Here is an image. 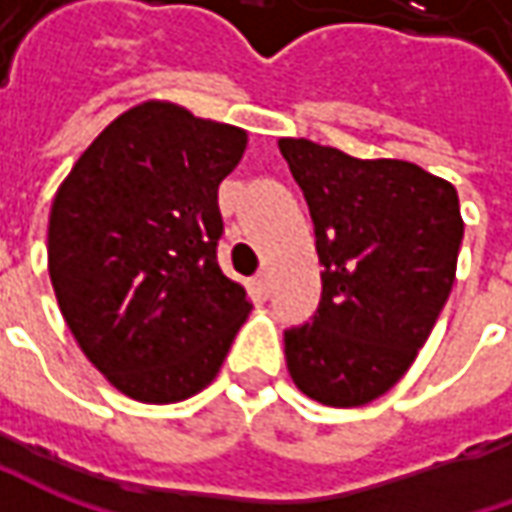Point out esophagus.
Instances as JSON below:
<instances>
[{"instance_id": "obj_1", "label": "esophagus", "mask_w": 512, "mask_h": 512, "mask_svg": "<svg viewBox=\"0 0 512 512\" xmlns=\"http://www.w3.org/2000/svg\"><path fill=\"white\" fill-rule=\"evenodd\" d=\"M253 285L259 290V296H270V273H267V270H259L256 279H253Z\"/></svg>"}]
</instances>
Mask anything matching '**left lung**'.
<instances>
[{
  "instance_id": "obj_1",
  "label": "left lung",
  "mask_w": 512,
  "mask_h": 512,
  "mask_svg": "<svg viewBox=\"0 0 512 512\" xmlns=\"http://www.w3.org/2000/svg\"><path fill=\"white\" fill-rule=\"evenodd\" d=\"M305 193L322 262L313 325L285 333L293 384L327 407H362L407 373L456 279L459 193L402 159H356L279 139Z\"/></svg>"
}]
</instances>
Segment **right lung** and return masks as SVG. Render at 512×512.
<instances>
[{
  "mask_svg": "<svg viewBox=\"0 0 512 512\" xmlns=\"http://www.w3.org/2000/svg\"><path fill=\"white\" fill-rule=\"evenodd\" d=\"M245 148L242 128L150 99L113 119L56 190L59 310L90 364L136 402L199 393L245 325V287L216 262L219 185Z\"/></svg>",
  "mask_w": 512,
  "mask_h": 512,
  "instance_id": "add662e5",
  "label": "right lung"
}]
</instances>
